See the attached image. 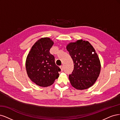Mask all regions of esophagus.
I'll use <instances>...</instances> for the list:
<instances>
[{
	"label": "esophagus",
	"instance_id": "obj_1",
	"mask_svg": "<svg viewBox=\"0 0 120 120\" xmlns=\"http://www.w3.org/2000/svg\"><path fill=\"white\" fill-rule=\"evenodd\" d=\"M60 69H61V71H63V69H64V67H63V66H61L60 67Z\"/></svg>",
	"mask_w": 120,
	"mask_h": 120
}]
</instances>
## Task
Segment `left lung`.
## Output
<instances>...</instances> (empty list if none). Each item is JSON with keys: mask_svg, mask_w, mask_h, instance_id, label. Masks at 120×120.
I'll return each mask as SVG.
<instances>
[{"mask_svg": "<svg viewBox=\"0 0 120 120\" xmlns=\"http://www.w3.org/2000/svg\"><path fill=\"white\" fill-rule=\"evenodd\" d=\"M66 49L74 63V70L69 75L71 85L80 90L91 87L97 80L101 67L95 49L82 39L69 43Z\"/></svg>", "mask_w": 120, "mask_h": 120, "instance_id": "8db88e82", "label": "left lung"}]
</instances>
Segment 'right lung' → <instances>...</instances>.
<instances>
[{"instance_id":"add662e5","label":"right lung","mask_w":120,"mask_h":120,"mask_svg":"<svg viewBox=\"0 0 120 120\" xmlns=\"http://www.w3.org/2000/svg\"><path fill=\"white\" fill-rule=\"evenodd\" d=\"M53 44L50 38H41L33 45L26 58L27 74L33 83L40 87L51 85L59 76L61 69L49 52Z\"/></svg>"}]
</instances>
